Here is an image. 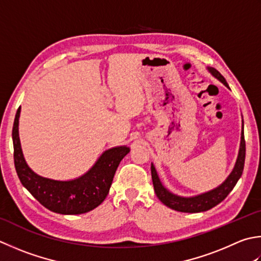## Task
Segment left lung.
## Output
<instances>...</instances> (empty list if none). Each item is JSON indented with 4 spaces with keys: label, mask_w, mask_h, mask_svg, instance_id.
Wrapping results in <instances>:
<instances>
[{
    "label": "left lung",
    "mask_w": 261,
    "mask_h": 261,
    "mask_svg": "<svg viewBox=\"0 0 261 261\" xmlns=\"http://www.w3.org/2000/svg\"><path fill=\"white\" fill-rule=\"evenodd\" d=\"M207 70L209 71L213 76H215L217 80L221 81L223 85H225L227 88H229L226 80L224 76L218 72L216 69L207 66ZM243 120H242V130H241V142H240L239 154L234 165L232 172L226 177L222 185H219L217 188L213 189L211 191L200 193V195L192 196V197H182L177 196L175 193L171 192L168 189H166L163 185L158 173L155 168V165L151 163V178L152 185H154V190L157 198L164 203L168 208L174 209V211L181 212V213H201L206 212L208 209L215 207L219 202H222L225 199L228 193L233 190L236 187L239 178L241 177L243 167H244V160H246V141H244V131H243Z\"/></svg>",
    "instance_id": "left-lung-1"
}]
</instances>
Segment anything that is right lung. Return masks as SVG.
Returning a JSON list of instances; mask_svg holds the SVG:
<instances>
[{"mask_svg":"<svg viewBox=\"0 0 261 261\" xmlns=\"http://www.w3.org/2000/svg\"><path fill=\"white\" fill-rule=\"evenodd\" d=\"M19 107L14 117L12 140L14 166L20 182L35 199L49 211L62 215H79L98 207L109 195L120 162L130 148L117 146L101 154L85 174L72 180H54L35 173L24 160L19 138Z\"/></svg>","mask_w":261,"mask_h":261,"instance_id":"add662e5","label":"right lung"}]
</instances>
